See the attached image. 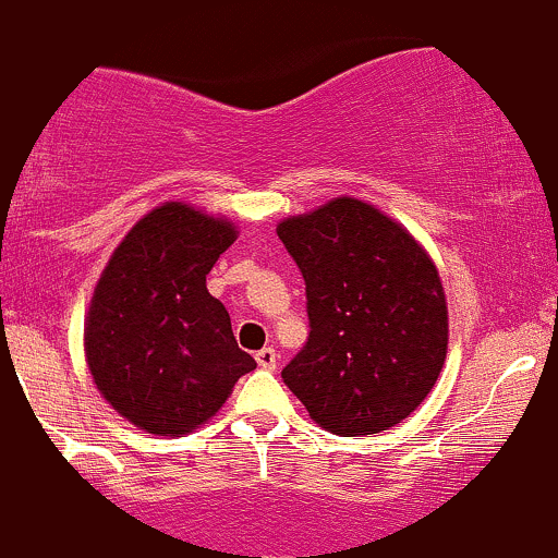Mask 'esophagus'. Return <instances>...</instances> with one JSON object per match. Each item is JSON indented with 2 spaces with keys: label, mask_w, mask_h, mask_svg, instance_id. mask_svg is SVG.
Returning a JSON list of instances; mask_svg holds the SVG:
<instances>
[{
  "label": "esophagus",
  "mask_w": 558,
  "mask_h": 558,
  "mask_svg": "<svg viewBox=\"0 0 558 558\" xmlns=\"http://www.w3.org/2000/svg\"><path fill=\"white\" fill-rule=\"evenodd\" d=\"M256 363H259L262 368H267V372H272V368L278 366V353H275V348H262L259 353H256Z\"/></svg>",
  "instance_id": "34e87169"
}]
</instances>
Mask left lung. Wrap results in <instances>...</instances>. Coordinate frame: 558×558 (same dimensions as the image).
I'll use <instances>...</instances> for the list:
<instances>
[{
    "mask_svg": "<svg viewBox=\"0 0 558 558\" xmlns=\"http://www.w3.org/2000/svg\"><path fill=\"white\" fill-rule=\"evenodd\" d=\"M307 294V342L283 383L337 436H372L425 401L447 357L430 256L372 205L337 197L278 225Z\"/></svg>",
    "mask_w": 558,
    "mask_h": 558,
    "instance_id": "8db88e82",
    "label": "left lung"
}]
</instances>
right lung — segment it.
<instances>
[{
    "label": "right lung",
    "mask_w": 558,
    "mask_h": 558,
    "mask_svg": "<svg viewBox=\"0 0 558 558\" xmlns=\"http://www.w3.org/2000/svg\"><path fill=\"white\" fill-rule=\"evenodd\" d=\"M232 240L230 221L166 203L125 234L98 280L87 366L104 398L141 430L192 433L256 368L234 342L227 307L205 289Z\"/></svg>",
    "instance_id": "obj_1"
}]
</instances>
